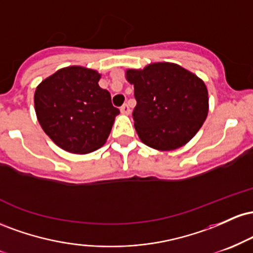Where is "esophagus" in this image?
Segmentation results:
<instances>
[{
  "label": "esophagus",
  "mask_w": 253,
  "mask_h": 253,
  "mask_svg": "<svg viewBox=\"0 0 253 253\" xmlns=\"http://www.w3.org/2000/svg\"><path fill=\"white\" fill-rule=\"evenodd\" d=\"M120 112L123 113V114H126V115H128L129 113H130V108L128 107V104H124V106H121V108H120Z\"/></svg>",
  "instance_id": "34e87169"
}]
</instances>
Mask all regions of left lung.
<instances>
[{
    "label": "left lung",
    "instance_id": "left-lung-1",
    "mask_svg": "<svg viewBox=\"0 0 253 253\" xmlns=\"http://www.w3.org/2000/svg\"><path fill=\"white\" fill-rule=\"evenodd\" d=\"M134 85V127L145 145L159 151L183 146L208 114V90L201 78L173 63L126 70Z\"/></svg>",
    "mask_w": 253,
    "mask_h": 253
}]
</instances>
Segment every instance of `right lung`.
Instances as JSON below:
<instances>
[{
  "label": "right lung",
  "instance_id": "1",
  "mask_svg": "<svg viewBox=\"0 0 253 253\" xmlns=\"http://www.w3.org/2000/svg\"><path fill=\"white\" fill-rule=\"evenodd\" d=\"M100 78L96 70L74 65L37 86L38 121L60 149L84 155L106 143L120 110L113 107L108 90L100 88Z\"/></svg>",
  "mask_w": 253,
  "mask_h": 253
}]
</instances>
